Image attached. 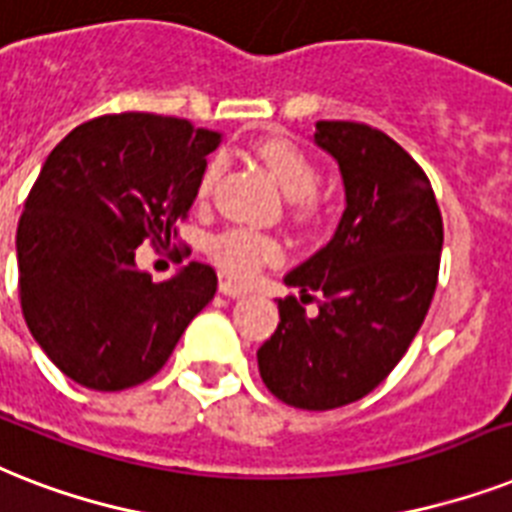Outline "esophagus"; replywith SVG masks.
Segmentation results:
<instances>
[{"label": "esophagus", "mask_w": 512, "mask_h": 512, "mask_svg": "<svg viewBox=\"0 0 512 512\" xmlns=\"http://www.w3.org/2000/svg\"><path fill=\"white\" fill-rule=\"evenodd\" d=\"M219 293H222V296H230V298H243L248 290H245L243 285L232 282V280H222V282H219Z\"/></svg>", "instance_id": "1"}]
</instances>
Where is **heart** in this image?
Segmentation results:
<instances>
[{
  "label": "heart",
  "mask_w": 512,
  "mask_h": 512,
  "mask_svg": "<svg viewBox=\"0 0 512 512\" xmlns=\"http://www.w3.org/2000/svg\"><path fill=\"white\" fill-rule=\"evenodd\" d=\"M253 150L261 158V163L267 166L272 179L280 185V190L288 198L296 200L298 216L312 214V195L320 185L317 166L293 142L280 140V137H267V140L256 142ZM219 171H222V161L211 158L198 179V198H206L211 192ZM208 253L222 272H227L235 280H251L261 267L275 264L280 259L282 248L275 237L245 230V227H232V230H224L211 237Z\"/></svg>",
  "instance_id": "b5f03b06"
}]
</instances>
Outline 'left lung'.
<instances>
[{
  "instance_id": "left-lung-1",
  "label": "left lung",
  "mask_w": 512,
  "mask_h": 512,
  "mask_svg": "<svg viewBox=\"0 0 512 512\" xmlns=\"http://www.w3.org/2000/svg\"><path fill=\"white\" fill-rule=\"evenodd\" d=\"M314 142L341 169L346 211L325 248L285 275L317 317L280 298V322L256 351L264 386L298 410L367 396L407 354L439 280L444 224L425 171L388 134L317 121Z\"/></svg>"
}]
</instances>
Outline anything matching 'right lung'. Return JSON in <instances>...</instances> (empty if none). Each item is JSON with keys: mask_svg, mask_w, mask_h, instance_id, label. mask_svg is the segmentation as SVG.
<instances>
[{"mask_svg": "<svg viewBox=\"0 0 512 512\" xmlns=\"http://www.w3.org/2000/svg\"><path fill=\"white\" fill-rule=\"evenodd\" d=\"M219 142L185 118L116 113L76 126L47 155L15 237L20 309L79 386L124 391L153 378L214 298L208 264L153 282L134 251L177 235Z\"/></svg>", "mask_w": 512, "mask_h": 512, "instance_id": "obj_1", "label": "right lung"}]
</instances>
